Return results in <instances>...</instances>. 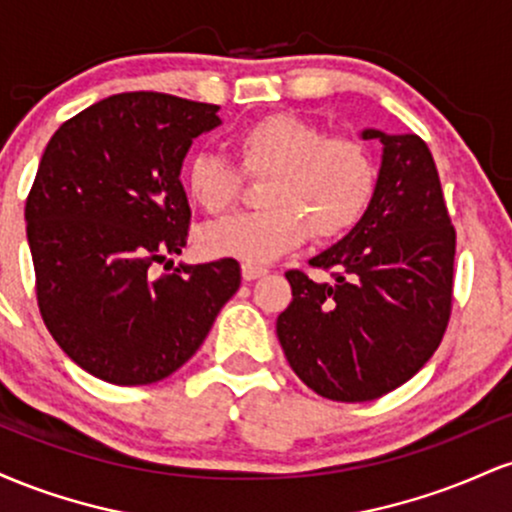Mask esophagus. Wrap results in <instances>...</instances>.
I'll return each instance as SVG.
<instances>
[{"label":"esophagus","mask_w":512,"mask_h":512,"mask_svg":"<svg viewBox=\"0 0 512 512\" xmlns=\"http://www.w3.org/2000/svg\"><path fill=\"white\" fill-rule=\"evenodd\" d=\"M267 272H269V269L262 267V264H250V262L243 264V279H245V281L260 279V276H264Z\"/></svg>","instance_id":"obj_1"}]
</instances>
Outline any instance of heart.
Segmentation results:
<instances>
[{
  "label": "heart",
  "instance_id": "obj_1",
  "mask_svg": "<svg viewBox=\"0 0 512 512\" xmlns=\"http://www.w3.org/2000/svg\"><path fill=\"white\" fill-rule=\"evenodd\" d=\"M240 168L211 151L185 161L182 180L192 202L207 214H223L243 192V174L264 178L267 207L211 223L199 245L211 257L269 262L313 236L330 243L354 231L378 192L380 168L366 142L305 117L276 113L243 127L236 137Z\"/></svg>",
  "mask_w": 512,
  "mask_h": 512
}]
</instances>
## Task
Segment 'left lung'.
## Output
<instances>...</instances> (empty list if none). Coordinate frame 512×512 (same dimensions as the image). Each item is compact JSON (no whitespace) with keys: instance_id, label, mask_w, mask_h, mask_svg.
<instances>
[{"instance_id":"1","label":"left lung","mask_w":512,"mask_h":512,"mask_svg":"<svg viewBox=\"0 0 512 512\" xmlns=\"http://www.w3.org/2000/svg\"><path fill=\"white\" fill-rule=\"evenodd\" d=\"M363 137L385 146L373 204L310 260L330 281L286 272L293 301L276 320L293 373L332 402H370L407 383L436 354L452 313L455 226L431 151L416 134Z\"/></svg>"}]
</instances>
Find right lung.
Wrapping results in <instances>:
<instances>
[{
  "mask_svg": "<svg viewBox=\"0 0 512 512\" xmlns=\"http://www.w3.org/2000/svg\"><path fill=\"white\" fill-rule=\"evenodd\" d=\"M219 105L156 91L103 98L62 122L26 199L35 298L76 366L151 385L190 361L240 286L231 257L175 267L192 211L180 182ZM163 263L167 272L155 276Z\"/></svg>",
  "mask_w": 512,
  "mask_h": 512,
  "instance_id": "right-lung-1",
  "label": "right lung"
}]
</instances>
